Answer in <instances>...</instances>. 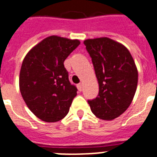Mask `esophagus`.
<instances>
[{
    "instance_id": "esophagus-1",
    "label": "esophagus",
    "mask_w": 157,
    "mask_h": 157,
    "mask_svg": "<svg viewBox=\"0 0 157 157\" xmlns=\"http://www.w3.org/2000/svg\"><path fill=\"white\" fill-rule=\"evenodd\" d=\"M82 87H83V86H82V84H81V83L77 85V89H78L79 91H82Z\"/></svg>"
}]
</instances>
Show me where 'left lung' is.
<instances>
[{
    "label": "left lung",
    "mask_w": 157,
    "mask_h": 157,
    "mask_svg": "<svg viewBox=\"0 0 157 157\" xmlns=\"http://www.w3.org/2000/svg\"><path fill=\"white\" fill-rule=\"evenodd\" d=\"M99 84L96 99L88 101L97 118L114 120L130 106L137 87L138 71L132 56L121 43L108 37L84 40Z\"/></svg>",
    "instance_id": "8db88e82"
}]
</instances>
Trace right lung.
I'll use <instances>...</instances> for the list:
<instances>
[{
    "instance_id": "1",
    "label": "right lung",
    "mask_w": 157,
    "mask_h": 157,
    "mask_svg": "<svg viewBox=\"0 0 157 157\" xmlns=\"http://www.w3.org/2000/svg\"><path fill=\"white\" fill-rule=\"evenodd\" d=\"M80 43L77 39L51 36L33 46L23 60L20 91L31 112L43 121L63 119L77 95L64 61Z\"/></svg>"
}]
</instances>
